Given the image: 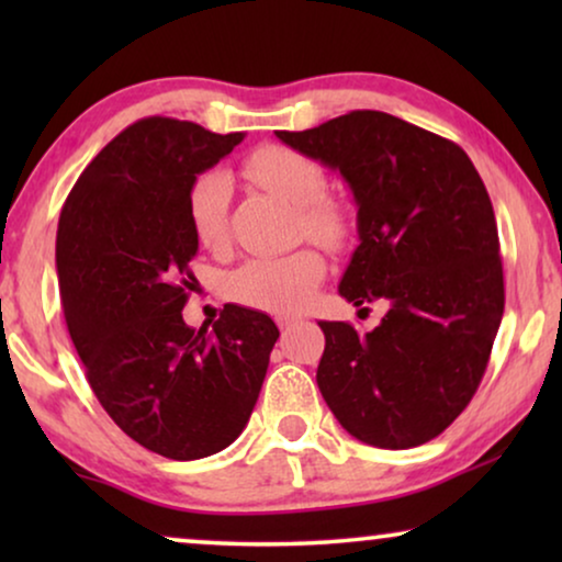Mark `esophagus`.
I'll return each instance as SVG.
<instances>
[{"label":"esophagus","mask_w":562,"mask_h":562,"mask_svg":"<svg viewBox=\"0 0 562 562\" xmlns=\"http://www.w3.org/2000/svg\"><path fill=\"white\" fill-rule=\"evenodd\" d=\"M276 322H279L281 333H289V329L296 325V319H294V317H289V314H281V317H276Z\"/></svg>","instance_id":"obj_1"}]
</instances>
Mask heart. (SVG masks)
Segmentation results:
<instances>
[{
    "label": "heart",
    "mask_w": 562,
    "mask_h": 562,
    "mask_svg": "<svg viewBox=\"0 0 562 562\" xmlns=\"http://www.w3.org/2000/svg\"><path fill=\"white\" fill-rule=\"evenodd\" d=\"M243 171L258 187L299 206V225L314 240L340 245L350 233V214L342 202L325 194L327 176L317 160L289 145H260L245 158ZM229 179L220 171L202 173L191 183L187 214L191 233L206 250H217L227 237ZM327 263L314 248L283 256L245 260L229 276V296L266 312H296L325 279Z\"/></svg>",
    "instance_id": "b5f03b06"
}]
</instances>
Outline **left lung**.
<instances>
[{"label": "left lung", "mask_w": 562, "mask_h": 562, "mask_svg": "<svg viewBox=\"0 0 562 562\" xmlns=\"http://www.w3.org/2000/svg\"><path fill=\"white\" fill-rule=\"evenodd\" d=\"M279 140L340 171L360 245L340 281L356 306L386 299L371 333L319 322L322 396L373 448L406 450L445 432L486 373L504 314L494 206L465 150L375 110Z\"/></svg>", "instance_id": "left-lung-1"}]
</instances>
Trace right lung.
Wrapping results in <instances>:
<instances>
[{"label": "right lung", "instance_id": "add662e5", "mask_svg": "<svg viewBox=\"0 0 562 562\" xmlns=\"http://www.w3.org/2000/svg\"><path fill=\"white\" fill-rule=\"evenodd\" d=\"M243 137L137 120L83 168L58 220L60 302L89 386L122 432L171 460L235 442L279 340L268 314L237 304L212 327L181 317L199 248L189 189Z\"/></svg>", "mask_w": 562, "mask_h": 562}]
</instances>
